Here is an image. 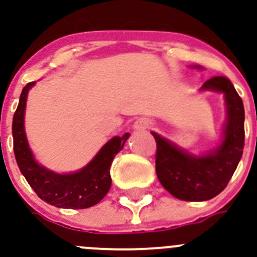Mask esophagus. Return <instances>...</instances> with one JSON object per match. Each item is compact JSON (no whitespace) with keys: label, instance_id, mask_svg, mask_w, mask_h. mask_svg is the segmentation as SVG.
Here are the masks:
<instances>
[{"label":"esophagus","instance_id":"obj_1","mask_svg":"<svg viewBox=\"0 0 257 257\" xmlns=\"http://www.w3.org/2000/svg\"><path fill=\"white\" fill-rule=\"evenodd\" d=\"M151 125H152V122L150 118L141 117L134 123V130L135 131H146L147 128L151 127Z\"/></svg>","mask_w":257,"mask_h":257}]
</instances>
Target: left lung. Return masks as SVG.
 Instances as JSON below:
<instances>
[{
	"label": "left lung",
	"mask_w": 257,
	"mask_h": 257,
	"mask_svg": "<svg viewBox=\"0 0 257 257\" xmlns=\"http://www.w3.org/2000/svg\"><path fill=\"white\" fill-rule=\"evenodd\" d=\"M192 68L202 70L201 66ZM200 91L223 93L225 98L226 122L214 149L194 155L151 132L157 144V179L172 196L184 201H206L217 196L232 177L243 151L245 110L231 81L216 76L207 80Z\"/></svg>",
	"instance_id": "obj_1"
}]
</instances>
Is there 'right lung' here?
I'll return each instance as SVG.
<instances>
[{"mask_svg": "<svg viewBox=\"0 0 257 257\" xmlns=\"http://www.w3.org/2000/svg\"><path fill=\"white\" fill-rule=\"evenodd\" d=\"M36 82H30L22 90L12 121L14 151L20 171L37 196L60 209H87L98 204L111 187L110 167L112 160L127 141L130 134L108 140L82 169L70 174H58L36 161L30 149L25 131V110L29 91Z\"/></svg>", "mask_w": 257, "mask_h": 257, "instance_id": "right-lung-1", "label": "right lung"}]
</instances>
